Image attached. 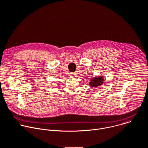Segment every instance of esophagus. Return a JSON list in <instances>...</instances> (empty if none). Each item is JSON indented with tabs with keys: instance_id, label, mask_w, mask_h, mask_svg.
Instances as JSON below:
<instances>
[{
	"instance_id": "34e87169",
	"label": "esophagus",
	"mask_w": 148,
	"mask_h": 148,
	"mask_svg": "<svg viewBox=\"0 0 148 148\" xmlns=\"http://www.w3.org/2000/svg\"><path fill=\"white\" fill-rule=\"evenodd\" d=\"M70 75L73 77H76V73H71Z\"/></svg>"
}]
</instances>
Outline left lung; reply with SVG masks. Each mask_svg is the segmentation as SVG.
I'll return each mask as SVG.
<instances>
[{
  "instance_id": "8db88e82",
  "label": "left lung",
  "mask_w": 148,
  "mask_h": 148,
  "mask_svg": "<svg viewBox=\"0 0 148 148\" xmlns=\"http://www.w3.org/2000/svg\"><path fill=\"white\" fill-rule=\"evenodd\" d=\"M103 77H95L93 79L91 80V82L89 83V85L90 86L95 87H98L101 86L103 83Z\"/></svg>"
}]
</instances>
